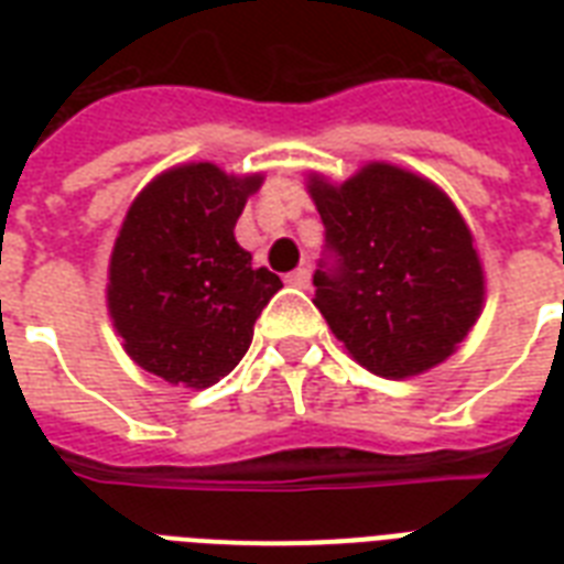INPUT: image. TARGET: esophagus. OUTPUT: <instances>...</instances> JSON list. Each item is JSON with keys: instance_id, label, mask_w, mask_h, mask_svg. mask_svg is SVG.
<instances>
[{"instance_id": "obj_1", "label": "esophagus", "mask_w": 564, "mask_h": 564, "mask_svg": "<svg viewBox=\"0 0 564 564\" xmlns=\"http://www.w3.org/2000/svg\"><path fill=\"white\" fill-rule=\"evenodd\" d=\"M286 283H290V286H299V290H310V269L301 265V269L290 272L286 274Z\"/></svg>"}]
</instances>
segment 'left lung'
Segmentation results:
<instances>
[{
    "mask_svg": "<svg viewBox=\"0 0 564 564\" xmlns=\"http://www.w3.org/2000/svg\"><path fill=\"white\" fill-rule=\"evenodd\" d=\"M325 221L316 304L354 360L380 377L445 362L482 310L486 281L454 202L421 175L369 163L334 187L307 184Z\"/></svg>",
    "mask_w": 564,
    "mask_h": 564,
    "instance_id": "left-lung-1",
    "label": "left lung"
}]
</instances>
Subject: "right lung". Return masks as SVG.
Wrapping results in <instances>:
<instances>
[{
  "label": "right lung",
  "mask_w": 564,
  "mask_h": 564,
  "mask_svg": "<svg viewBox=\"0 0 564 564\" xmlns=\"http://www.w3.org/2000/svg\"><path fill=\"white\" fill-rule=\"evenodd\" d=\"M260 184L263 175L184 163L128 207L110 254L108 310L140 369L204 389L246 357L257 316L283 286L234 237Z\"/></svg>",
  "instance_id": "obj_1"
}]
</instances>
